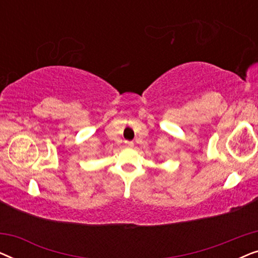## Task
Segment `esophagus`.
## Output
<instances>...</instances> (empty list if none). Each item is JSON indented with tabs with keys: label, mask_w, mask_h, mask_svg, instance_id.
Returning <instances> with one entry per match:
<instances>
[{
	"label": "esophagus",
	"mask_w": 258,
	"mask_h": 258,
	"mask_svg": "<svg viewBox=\"0 0 258 258\" xmlns=\"http://www.w3.org/2000/svg\"><path fill=\"white\" fill-rule=\"evenodd\" d=\"M125 146L126 147H134V142H132V141H125Z\"/></svg>",
	"instance_id": "esophagus-1"
}]
</instances>
